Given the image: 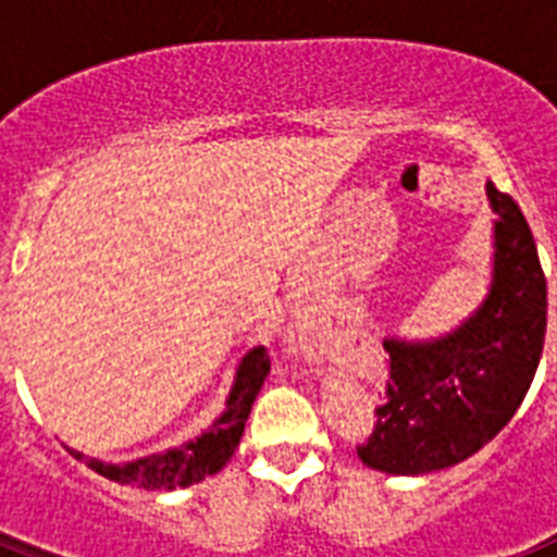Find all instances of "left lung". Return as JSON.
<instances>
[{
  "label": "left lung",
  "instance_id": "left-lung-1",
  "mask_svg": "<svg viewBox=\"0 0 557 557\" xmlns=\"http://www.w3.org/2000/svg\"><path fill=\"white\" fill-rule=\"evenodd\" d=\"M494 262L480 307L451 332L385 337L391 382L376 430L357 449L396 476L444 471L494 441L528 396L547 334V278L516 200L485 184Z\"/></svg>",
  "mask_w": 557,
  "mask_h": 557
}]
</instances>
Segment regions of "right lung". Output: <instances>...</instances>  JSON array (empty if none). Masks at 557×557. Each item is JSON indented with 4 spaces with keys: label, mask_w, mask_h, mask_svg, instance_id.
I'll use <instances>...</instances> for the list:
<instances>
[{
    "label": "right lung",
    "mask_w": 557,
    "mask_h": 557,
    "mask_svg": "<svg viewBox=\"0 0 557 557\" xmlns=\"http://www.w3.org/2000/svg\"><path fill=\"white\" fill-rule=\"evenodd\" d=\"M270 373V359L264 346H256L239 359L234 373V385L225 396V410L209 424V430L200 432L198 437L184 441L181 446H172L166 451L136 457L131 462H102L97 457H86L83 451H66L75 460L86 462L88 469L102 474L106 480L120 482V485H133L145 491H175L198 485L206 476H214L223 471L225 462L239 446V437L245 432V421L250 416L256 396L262 391L264 379Z\"/></svg>",
    "instance_id": "right-lung-1"
}]
</instances>
